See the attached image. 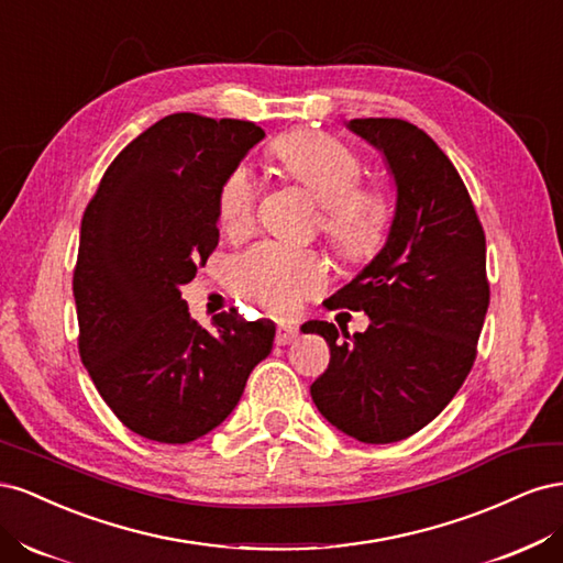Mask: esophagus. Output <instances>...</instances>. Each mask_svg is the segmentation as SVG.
<instances>
[{"instance_id": "1", "label": "esophagus", "mask_w": 563, "mask_h": 563, "mask_svg": "<svg viewBox=\"0 0 563 563\" xmlns=\"http://www.w3.org/2000/svg\"><path fill=\"white\" fill-rule=\"evenodd\" d=\"M298 338V327H291V323H279L277 327V345H291L294 340Z\"/></svg>"}]
</instances>
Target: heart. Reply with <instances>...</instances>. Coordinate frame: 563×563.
I'll list each match as a JSON object with an SVG mask.
<instances>
[{
  "label": "heart",
  "instance_id": "1",
  "mask_svg": "<svg viewBox=\"0 0 563 563\" xmlns=\"http://www.w3.org/2000/svg\"><path fill=\"white\" fill-rule=\"evenodd\" d=\"M279 178L298 183L319 199L321 230L331 244L362 258L385 242L391 223V199L385 187L362 178V159L329 133L298 129L267 147ZM261 187L246 166L228 174L218 192V220L228 234L253 228ZM234 294L261 308L288 314L323 291L329 263L319 251L284 242H261L230 263Z\"/></svg>",
  "mask_w": 563,
  "mask_h": 563
}]
</instances>
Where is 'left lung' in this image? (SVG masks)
<instances>
[{
    "label": "left lung",
    "instance_id": "1",
    "mask_svg": "<svg viewBox=\"0 0 563 563\" xmlns=\"http://www.w3.org/2000/svg\"><path fill=\"white\" fill-rule=\"evenodd\" d=\"M347 126L383 150L397 211L383 251L327 305L366 312L368 329L302 327L331 350L310 391L340 432L391 444L444 411L472 371L490 300L486 234L463 178L422 129L395 117Z\"/></svg>",
    "mask_w": 563,
    "mask_h": 563
}]
</instances>
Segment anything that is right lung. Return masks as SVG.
<instances>
[{"label":"right lung","mask_w":563,"mask_h":563,"mask_svg":"<svg viewBox=\"0 0 563 563\" xmlns=\"http://www.w3.org/2000/svg\"><path fill=\"white\" fill-rule=\"evenodd\" d=\"M265 131L176 112L131 141L81 218L73 294L79 356L126 428L162 444L211 432L275 340L236 310L201 329L180 298L218 246V192Z\"/></svg>","instance_id":"obj_1"}]
</instances>
